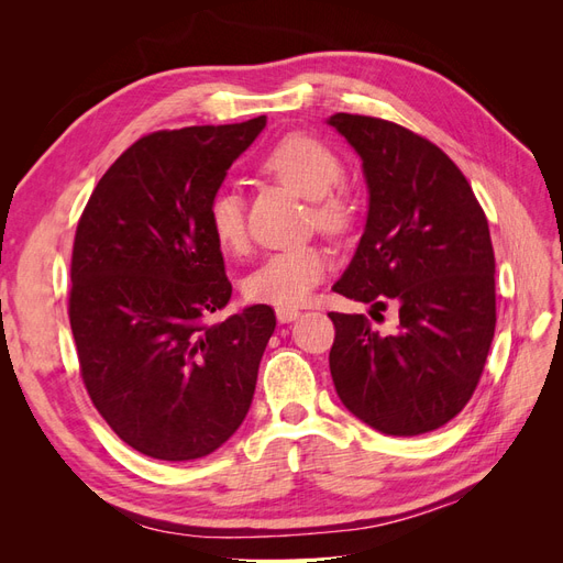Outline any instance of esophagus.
I'll return each mask as SVG.
<instances>
[{"label": "esophagus", "mask_w": 563, "mask_h": 563, "mask_svg": "<svg viewBox=\"0 0 563 563\" xmlns=\"http://www.w3.org/2000/svg\"><path fill=\"white\" fill-rule=\"evenodd\" d=\"M300 317V312L296 308H277V321L279 323H291Z\"/></svg>", "instance_id": "1"}]
</instances>
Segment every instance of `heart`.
<instances>
[{"label":"heart","instance_id":"obj_1","mask_svg":"<svg viewBox=\"0 0 563 563\" xmlns=\"http://www.w3.org/2000/svg\"><path fill=\"white\" fill-rule=\"evenodd\" d=\"M261 172L294 195L310 199L314 225L329 234H345L356 220L360 207L345 187L343 162L335 152L312 135L288 133L267 150ZM209 230L218 246L228 253H240L246 246V213L242 197L232 190H220L209 201ZM329 255L319 246H298L272 253L269 258L249 275L244 294L255 302L298 308L308 302L319 282L327 277Z\"/></svg>","mask_w":563,"mask_h":563}]
</instances>
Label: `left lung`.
<instances>
[{
  "label": "left lung",
  "mask_w": 563,
  "mask_h": 563,
  "mask_svg": "<svg viewBox=\"0 0 563 563\" xmlns=\"http://www.w3.org/2000/svg\"><path fill=\"white\" fill-rule=\"evenodd\" d=\"M329 124L362 157L368 213L333 291L368 302L364 314L329 312V354L340 401L391 437L432 432L463 411L496 331V258L484 209L463 172L422 135L376 117L338 112Z\"/></svg>",
  "instance_id": "left-lung-1"
}]
</instances>
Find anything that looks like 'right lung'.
Returning a JSON list of instances; mask_svg holds the SVG:
<instances>
[{"label":"right lung","mask_w":563,"mask_h":563,"mask_svg":"<svg viewBox=\"0 0 563 563\" xmlns=\"http://www.w3.org/2000/svg\"><path fill=\"white\" fill-rule=\"evenodd\" d=\"M265 122L143 135L79 218L70 267L79 371L98 413L143 455H209L251 408L277 317L249 305L207 323L232 296L207 211Z\"/></svg>","instance_id":"obj_1"}]
</instances>
